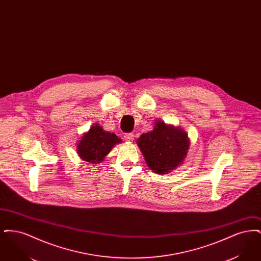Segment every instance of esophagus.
<instances>
[{"label": "esophagus", "mask_w": 261, "mask_h": 261, "mask_svg": "<svg viewBox=\"0 0 261 261\" xmlns=\"http://www.w3.org/2000/svg\"><path fill=\"white\" fill-rule=\"evenodd\" d=\"M124 139L126 141L132 142L134 140V134L133 133H126L124 135Z\"/></svg>", "instance_id": "34e87169"}]
</instances>
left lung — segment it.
Segmentation results:
<instances>
[{
    "label": "left lung",
    "mask_w": 261,
    "mask_h": 261,
    "mask_svg": "<svg viewBox=\"0 0 261 261\" xmlns=\"http://www.w3.org/2000/svg\"><path fill=\"white\" fill-rule=\"evenodd\" d=\"M149 168L155 173L165 174L180 165L190 146L185 131L164 122H155L153 130L137 140Z\"/></svg>",
    "instance_id": "8db88e82"
}]
</instances>
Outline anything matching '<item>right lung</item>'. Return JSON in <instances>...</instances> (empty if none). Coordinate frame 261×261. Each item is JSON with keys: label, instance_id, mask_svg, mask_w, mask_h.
Returning <instances> with one entry per match:
<instances>
[{"label": "right lung", "instance_id": "1", "mask_svg": "<svg viewBox=\"0 0 261 261\" xmlns=\"http://www.w3.org/2000/svg\"><path fill=\"white\" fill-rule=\"evenodd\" d=\"M120 142L121 139L115 134L106 132L101 126L95 124L81 138L77 152L83 161L98 163L105 159L115 144Z\"/></svg>", "mask_w": 261, "mask_h": 261}]
</instances>
